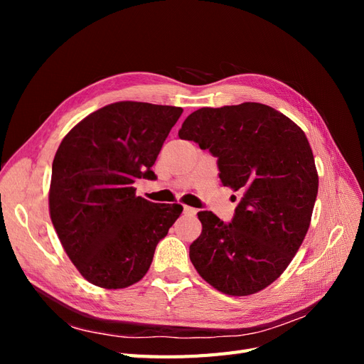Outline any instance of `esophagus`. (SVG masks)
Masks as SVG:
<instances>
[{
  "label": "esophagus",
  "instance_id": "esophagus-1",
  "mask_svg": "<svg viewBox=\"0 0 364 364\" xmlns=\"http://www.w3.org/2000/svg\"><path fill=\"white\" fill-rule=\"evenodd\" d=\"M183 213L188 214V215H194L197 211H196L194 208H191V206H183Z\"/></svg>",
  "mask_w": 364,
  "mask_h": 364
}]
</instances>
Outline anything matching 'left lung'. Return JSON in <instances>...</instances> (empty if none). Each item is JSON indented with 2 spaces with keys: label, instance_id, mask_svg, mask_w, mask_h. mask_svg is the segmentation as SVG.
I'll list each match as a JSON object with an SVG mask.
<instances>
[{
  "label": "left lung",
  "instance_id": "1",
  "mask_svg": "<svg viewBox=\"0 0 364 364\" xmlns=\"http://www.w3.org/2000/svg\"><path fill=\"white\" fill-rule=\"evenodd\" d=\"M181 139L217 158L223 186L241 194L230 223L200 211L202 234L190 259L214 289L247 296L287 269L310 228L318 178L299 126L261 103L202 107L186 117Z\"/></svg>",
  "mask_w": 364,
  "mask_h": 364
}]
</instances>
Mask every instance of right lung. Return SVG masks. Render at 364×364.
<instances>
[{
    "mask_svg": "<svg viewBox=\"0 0 364 364\" xmlns=\"http://www.w3.org/2000/svg\"><path fill=\"white\" fill-rule=\"evenodd\" d=\"M182 112L118 102L87 115L60 142L51 170V222L77 270L97 287L138 282L182 213V205L142 199L134 186L156 179L151 167Z\"/></svg>",
    "mask_w": 364,
    "mask_h": 364,
    "instance_id": "obj_1",
    "label": "right lung"
}]
</instances>
